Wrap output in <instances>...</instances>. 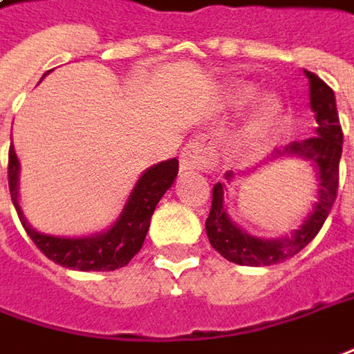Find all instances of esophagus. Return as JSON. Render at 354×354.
Here are the masks:
<instances>
[{"instance_id": "1", "label": "esophagus", "mask_w": 354, "mask_h": 354, "mask_svg": "<svg viewBox=\"0 0 354 354\" xmlns=\"http://www.w3.org/2000/svg\"><path fill=\"white\" fill-rule=\"evenodd\" d=\"M209 163V156L201 142H191L181 152V169L183 171H201L206 169Z\"/></svg>"}]
</instances>
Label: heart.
Returning a JSON list of instances; mask_svg holds the SVG:
<instances>
[{"instance_id": "heart-1", "label": "heart", "mask_w": 354, "mask_h": 354, "mask_svg": "<svg viewBox=\"0 0 354 354\" xmlns=\"http://www.w3.org/2000/svg\"><path fill=\"white\" fill-rule=\"evenodd\" d=\"M254 86L252 84H237L233 88V100L241 104L248 100L254 94ZM281 113V104L272 96L262 98L258 102V106L252 109V115L248 119L247 127H245V140H258L260 136L268 135L274 129L277 117Z\"/></svg>"}]
</instances>
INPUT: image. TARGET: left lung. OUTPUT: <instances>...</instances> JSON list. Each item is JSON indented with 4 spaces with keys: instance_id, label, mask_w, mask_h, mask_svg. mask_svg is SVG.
<instances>
[{
    "instance_id": "1",
    "label": "left lung",
    "mask_w": 354,
    "mask_h": 354,
    "mask_svg": "<svg viewBox=\"0 0 354 354\" xmlns=\"http://www.w3.org/2000/svg\"><path fill=\"white\" fill-rule=\"evenodd\" d=\"M304 75L310 82V107L316 113V136L306 140H297L277 150L274 156H297L310 162L318 169V201L299 229L281 239H262L247 233L235 225L227 216L223 202L225 185H214L212 191V208L206 219V233L209 245L218 250L229 262L241 266H272L283 262L297 252H301L312 239L318 235L326 218L330 216L331 206L337 196L339 185V160L343 152V131L339 125L335 94L333 90L314 73L304 69ZM225 179L231 181L233 173H225Z\"/></svg>"
}]
</instances>
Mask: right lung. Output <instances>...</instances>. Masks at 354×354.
I'll use <instances>...</instances> for the list:
<instances>
[{"instance_id": "right-lung-1", "label": "right lung", "mask_w": 354, "mask_h": 354, "mask_svg": "<svg viewBox=\"0 0 354 354\" xmlns=\"http://www.w3.org/2000/svg\"><path fill=\"white\" fill-rule=\"evenodd\" d=\"M7 171H9L11 201L19 214V219L28 237L32 239L34 245L44 254L55 264L69 270L111 272L129 264L131 258L142 248L153 209L175 181L179 173V162L171 158L167 162H160L148 167L136 181L135 189L129 194V201L115 223L107 231L90 237H55L30 227L19 206V158L13 146L9 148Z\"/></svg>"}]
</instances>
